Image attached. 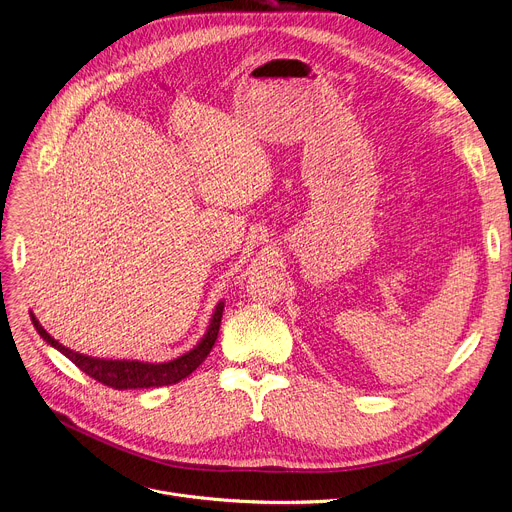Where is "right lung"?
<instances>
[{"mask_svg": "<svg viewBox=\"0 0 512 512\" xmlns=\"http://www.w3.org/2000/svg\"><path fill=\"white\" fill-rule=\"evenodd\" d=\"M222 311H224V302L220 300L214 309V315L210 319V325L199 339V344L189 350L187 354L168 360V362H142V360H109V358H96V356H86L80 352H74L70 348L61 346L55 337L47 333V329L37 321L30 313L32 325L37 327L39 335L45 339V342L59 350L65 358H70L82 372H86L88 377L94 381L125 391V389H150V387H164V385H175L183 379H187L189 374L208 358L212 352L216 337L220 331V321H222Z\"/></svg>", "mask_w": 512, "mask_h": 512, "instance_id": "add662e5", "label": "right lung"}]
</instances>
